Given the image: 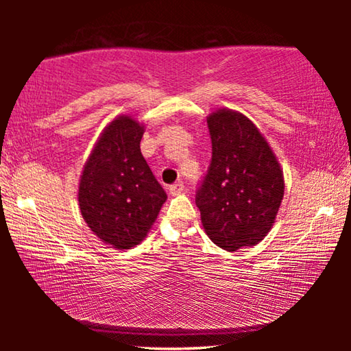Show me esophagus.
Listing matches in <instances>:
<instances>
[{
  "label": "esophagus",
  "instance_id": "esophagus-1",
  "mask_svg": "<svg viewBox=\"0 0 351 351\" xmlns=\"http://www.w3.org/2000/svg\"><path fill=\"white\" fill-rule=\"evenodd\" d=\"M184 182L182 181H178V182H175V184H171L170 186V193L171 195H180V193H182L184 192Z\"/></svg>",
  "mask_w": 351,
  "mask_h": 351
}]
</instances>
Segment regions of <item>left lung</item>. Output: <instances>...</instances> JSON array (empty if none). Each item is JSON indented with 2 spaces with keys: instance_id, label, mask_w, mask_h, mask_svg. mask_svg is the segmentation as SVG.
I'll use <instances>...</instances> for the list:
<instances>
[{
  "instance_id": "1",
  "label": "left lung",
  "mask_w": 351,
  "mask_h": 351,
  "mask_svg": "<svg viewBox=\"0 0 351 351\" xmlns=\"http://www.w3.org/2000/svg\"><path fill=\"white\" fill-rule=\"evenodd\" d=\"M212 159L195 203L206 234L234 252L263 240L283 199V173L268 142L246 116L230 110L207 121Z\"/></svg>"
}]
</instances>
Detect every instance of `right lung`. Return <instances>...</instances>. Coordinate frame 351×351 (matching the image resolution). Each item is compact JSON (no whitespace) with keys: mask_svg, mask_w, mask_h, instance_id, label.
Listing matches in <instances>:
<instances>
[{"mask_svg":"<svg viewBox=\"0 0 351 351\" xmlns=\"http://www.w3.org/2000/svg\"><path fill=\"white\" fill-rule=\"evenodd\" d=\"M144 127L121 116L105 128L79 186L82 217L100 240L119 251L144 240L167 199L141 153Z\"/></svg>","mask_w":351,"mask_h":351,"instance_id":"right-lung-1","label":"right lung"}]
</instances>
